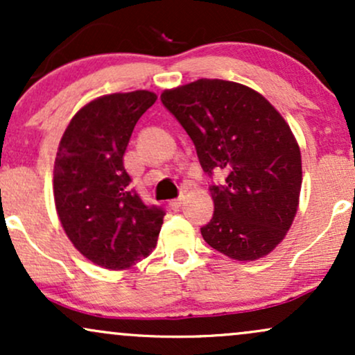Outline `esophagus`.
Here are the masks:
<instances>
[{
  "mask_svg": "<svg viewBox=\"0 0 355 355\" xmlns=\"http://www.w3.org/2000/svg\"><path fill=\"white\" fill-rule=\"evenodd\" d=\"M183 202H185V195L182 193L180 197H178V198H175V200H170V207H172V209H180Z\"/></svg>",
  "mask_w": 355,
  "mask_h": 355,
  "instance_id": "esophagus-1",
  "label": "esophagus"
}]
</instances>
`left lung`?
Wrapping results in <instances>:
<instances>
[{
    "label": "left lung",
    "instance_id": "left-lung-1",
    "mask_svg": "<svg viewBox=\"0 0 355 355\" xmlns=\"http://www.w3.org/2000/svg\"><path fill=\"white\" fill-rule=\"evenodd\" d=\"M164 107L197 150L211 183L214 217L200 232L207 243L235 260L270 254L291 229L302 187V160L291 128L255 89L202 78L166 89Z\"/></svg>",
    "mask_w": 355,
    "mask_h": 355
}]
</instances>
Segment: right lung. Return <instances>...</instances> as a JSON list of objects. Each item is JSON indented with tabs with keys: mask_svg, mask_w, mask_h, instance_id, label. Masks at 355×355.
<instances>
[{
	"mask_svg": "<svg viewBox=\"0 0 355 355\" xmlns=\"http://www.w3.org/2000/svg\"><path fill=\"white\" fill-rule=\"evenodd\" d=\"M157 100L146 89L89 101L71 118L55 160V205L71 243L96 266L120 270L152 254L165 210L132 189L123 155L140 116Z\"/></svg>",
	"mask_w": 355,
	"mask_h": 355,
	"instance_id": "obj_1",
	"label": "right lung"
}]
</instances>
